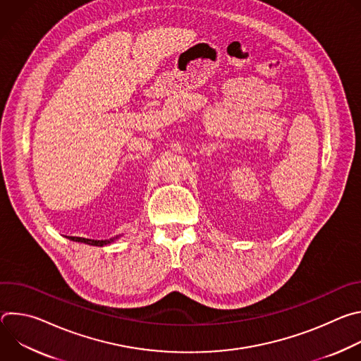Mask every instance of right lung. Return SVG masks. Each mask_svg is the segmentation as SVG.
Here are the masks:
<instances>
[{
    "label": "right lung",
    "mask_w": 361,
    "mask_h": 361,
    "mask_svg": "<svg viewBox=\"0 0 361 361\" xmlns=\"http://www.w3.org/2000/svg\"><path fill=\"white\" fill-rule=\"evenodd\" d=\"M123 234H118L116 237H111V238H107V240H92V238H84V237H71L68 235L67 238L71 240V241H75V243H84V244H88V245H95V247H102V245H107L110 243H114L117 241Z\"/></svg>",
    "instance_id": "add662e5"
}]
</instances>
